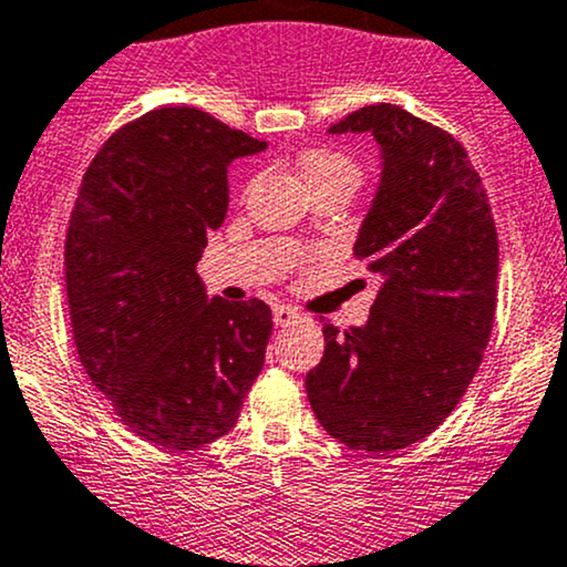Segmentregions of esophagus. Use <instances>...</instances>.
<instances>
[{"label": "esophagus", "instance_id": "obj_1", "mask_svg": "<svg viewBox=\"0 0 567 567\" xmlns=\"http://www.w3.org/2000/svg\"><path fill=\"white\" fill-rule=\"evenodd\" d=\"M297 319H300V313H297L295 308H289V306H276V308H272V321H276V327L295 324Z\"/></svg>", "mask_w": 567, "mask_h": 567}]
</instances>
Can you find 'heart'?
<instances>
[{
  "label": "heart",
  "mask_w": 567,
  "mask_h": 567,
  "mask_svg": "<svg viewBox=\"0 0 567 567\" xmlns=\"http://www.w3.org/2000/svg\"><path fill=\"white\" fill-rule=\"evenodd\" d=\"M300 175L310 192L324 186H351L359 184V167L354 159L330 148H313L300 156Z\"/></svg>",
  "instance_id": "obj_1"
}]
</instances>
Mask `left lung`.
Returning <instances> with one entry per match:
<instances>
[{"instance_id":"left-lung-1","label":"left lung","mask_w":567,"mask_h":567,"mask_svg":"<svg viewBox=\"0 0 567 567\" xmlns=\"http://www.w3.org/2000/svg\"><path fill=\"white\" fill-rule=\"evenodd\" d=\"M349 132L379 143L381 181L354 254L383 281L362 327L324 324L306 389L332 437L389 454L427 437L476 375L495 321L497 233L449 132L386 102L330 126Z\"/></svg>"}]
</instances>
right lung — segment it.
<instances>
[{
  "instance_id": "add662e5",
  "label": "right lung",
  "mask_w": 567,
  "mask_h": 567,
  "mask_svg": "<svg viewBox=\"0 0 567 567\" xmlns=\"http://www.w3.org/2000/svg\"><path fill=\"white\" fill-rule=\"evenodd\" d=\"M267 143L197 107L121 126L89 164L64 243L78 357L132 432L192 452L235 427L265 364V302L208 297L197 261L227 169Z\"/></svg>"
}]
</instances>
